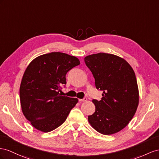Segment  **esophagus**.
I'll use <instances>...</instances> for the list:
<instances>
[{"label":"esophagus","instance_id":"esophagus-1","mask_svg":"<svg viewBox=\"0 0 159 159\" xmlns=\"http://www.w3.org/2000/svg\"><path fill=\"white\" fill-rule=\"evenodd\" d=\"M87 98H84V99H80L79 101L80 102H84V101H87Z\"/></svg>","mask_w":159,"mask_h":159}]
</instances>
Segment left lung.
<instances>
[{
    "instance_id": "1",
    "label": "left lung",
    "mask_w": 159,
    "mask_h": 159,
    "mask_svg": "<svg viewBox=\"0 0 159 159\" xmlns=\"http://www.w3.org/2000/svg\"><path fill=\"white\" fill-rule=\"evenodd\" d=\"M84 60L96 88L103 91L100 101H92L95 111L88 116L89 124L104 135L119 132L132 119L139 103L135 72L127 61L114 54L101 52Z\"/></svg>"
}]
</instances>
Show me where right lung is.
Instances as JSON below:
<instances>
[{"label":"right lung","instance_id":"1","mask_svg":"<svg viewBox=\"0 0 159 159\" xmlns=\"http://www.w3.org/2000/svg\"><path fill=\"white\" fill-rule=\"evenodd\" d=\"M80 63L75 56L52 52L28 65L20 85V103L23 115L35 129L49 132L66 121L79 100L60 95L59 91L66 84V73Z\"/></svg>","mask_w":159,"mask_h":159}]
</instances>
